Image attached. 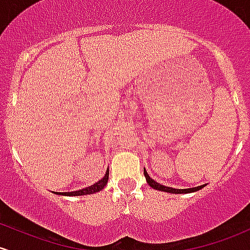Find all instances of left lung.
<instances>
[{
  "label": "left lung",
  "mask_w": 250,
  "mask_h": 250,
  "mask_svg": "<svg viewBox=\"0 0 250 250\" xmlns=\"http://www.w3.org/2000/svg\"><path fill=\"white\" fill-rule=\"evenodd\" d=\"M144 173H145V177H146V180H147L148 185H149L150 188H155V190H159V191L171 192V193H190V192L198 191V190H201V188H204V185L197 186V188H168V186H164V185H161V184L154 182V180H153L152 178H150L149 175H148V173L146 172V169H144Z\"/></svg>",
  "instance_id": "obj_1"
}]
</instances>
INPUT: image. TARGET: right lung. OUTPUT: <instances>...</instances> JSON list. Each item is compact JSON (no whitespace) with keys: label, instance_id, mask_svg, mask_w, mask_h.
<instances>
[{"label":"right lung","instance_id":"1","mask_svg":"<svg viewBox=\"0 0 250 250\" xmlns=\"http://www.w3.org/2000/svg\"><path fill=\"white\" fill-rule=\"evenodd\" d=\"M108 179H109V169H106L105 175H104V177L100 180V182L94 184V185L89 186V188H83V190H79V191L62 192V193H60V192H59V194H64V196H84V194L95 193V192L103 190L104 186H105L106 183H108Z\"/></svg>","mask_w":250,"mask_h":250}]
</instances>
